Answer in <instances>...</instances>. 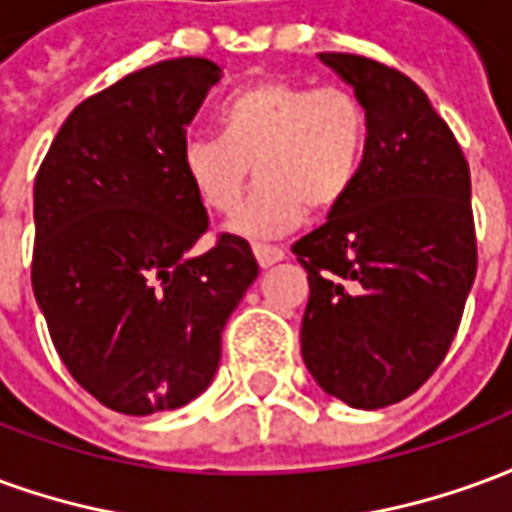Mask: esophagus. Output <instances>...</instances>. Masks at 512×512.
<instances>
[{"label":"esophagus","mask_w":512,"mask_h":512,"mask_svg":"<svg viewBox=\"0 0 512 512\" xmlns=\"http://www.w3.org/2000/svg\"><path fill=\"white\" fill-rule=\"evenodd\" d=\"M255 249V257L257 263L263 268H271L277 266L279 260H285V249H279V246H271V244H255L252 246Z\"/></svg>","instance_id":"obj_1"}]
</instances>
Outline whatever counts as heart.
Instances as JSON below:
<instances>
[{"instance_id": "1", "label": "heart", "mask_w": 512, "mask_h": 512, "mask_svg": "<svg viewBox=\"0 0 512 512\" xmlns=\"http://www.w3.org/2000/svg\"><path fill=\"white\" fill-rule=\"evenodd\" d=\"M216 128L219 136L183 142L180 172L202 208L230 216L255 164L260 186L230 222L244 238L285 235L307 211L343 205L362 175L370 139L367 109L351 90L277 79L227 95Z\"/></svg>"}]
</instances>
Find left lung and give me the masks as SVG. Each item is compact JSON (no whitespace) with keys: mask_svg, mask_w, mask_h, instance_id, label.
I'll return each mask as SVG.
<instances>
[{"mask_svg":"<svg viewBox=\"0 0 512 512\" xmlns=\"http://www.w3.org/2000/svg\"><path fill=\"white\" fill-rule=\"evenodd\" d=\"M370 117L362 175L329 222L293 244L310 279L304 365L326 395L384 408L450 351L477 274L472 180L461 145L408 76L318 54Z\"/></svg>","mask_w":512,"mask_h":512,"instance_id":"obj_1","label":"left lung"}]
</instances>
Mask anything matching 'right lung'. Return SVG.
I'll return each instance as SVG.
<instances>
[{"label": "right lung", "mask_w": 512, "mask_h": 512, "mask_svg": "<svg viewBox=\"0 0 512 512\" xmlns=\"http://www.w3.org/2000/svg\"><path fill=\"white\" fill-rule=\"evenodd\" d=\"M222 68L164 60L73 109L35 178L32 290L57 354L106 408L147 417L213 381L257 260L244 238L194 244L208 213L180 147Z\"/></svg>", "instance_id": "obj_1"}]
</instances>
